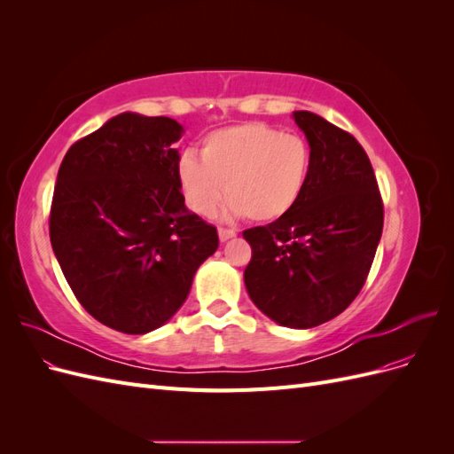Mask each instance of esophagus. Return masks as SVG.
<instances>
[{
  "label": "esophagus",
  "instance_id": "1",
  "mask_svg": "<svg viewBox=\"0 0 454 454\" xmlns=\"http://www.w3.org/2000/svg\"><path fill=\"white\" fill-rule=\"evenodd\" d=\"M217 237H219V240H222V242H227L229 239L237 237V232L232 231V229H223V227H219V229H217Z\"/></svg>",
  "mask_w": 454,
  "mask_h": 454
}]
</instances>
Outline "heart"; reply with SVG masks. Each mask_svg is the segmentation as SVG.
Masks as SVG:
<instances>
[{
  "label": "heart",
  "mask_w": 454,
  "mask_h": 454,
  "mask_svg": "<svg viewBox=\"0 0 454 454\" xmlns=\"http://www.w3.org/2000/svg\"><path fill=\"white\" fill-rule=\"evenodd\" d=\"M312 170L305 138L284 134L265 122H240L206 134L200 157L184 151L176 162V180L191 212L214 215L229 202L231 215L272 223L303 199Z\"/></svg>",
  "instance_id": "1"
}]
</instances>
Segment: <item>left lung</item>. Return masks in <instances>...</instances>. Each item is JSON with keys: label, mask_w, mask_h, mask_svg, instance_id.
<instances>
[{"label": "left lung", "mask_w": 454, "mask_h": 454, "mask_svg": "<svg viewBox=\"0 0 454 454\" xmlns=\"http://www.w3.org/2000/svg\"><path fill=\"white\" fill-rule=\"evenodd\" d=\"M312 151L303 199L278 222L244 231L254 305L284 327L329 322L360 294L382 235V200L364 147L310 112H294Z\"/></svg>", "instance_id": "left-lung-1"}]
</instances>
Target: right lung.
<instances>
[{"instance_id": "right-lung-1", "label": "right lung", "mask_w": 454, "mask_h": 454, "mask_svg": "<svg viewBox=\"0 0 454 454\" xmlns=\"http://www.w3.org/2000/svg\"><path fill=\"white\" fill-rule=\"evenodd\" d=\"M182 134L170 117L125 112L75 142L60 164L52 252L83 309L121 333L167 324L217 250L215 227L187 210L177 187L172 144Z\"/></svg>"}]
</instances>
